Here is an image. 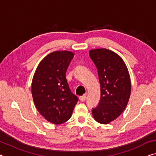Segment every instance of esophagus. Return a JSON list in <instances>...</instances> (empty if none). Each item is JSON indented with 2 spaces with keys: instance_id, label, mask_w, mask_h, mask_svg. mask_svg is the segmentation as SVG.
I'll return each instance as SVG.
<instances>
[{
  "instance_id": "34e87169",
  "label": "esophagus",
  "mask_w": 156,
  "mask_h": 156,
  "mask_svg": "<svg viewBox=\"0 0 156 156\" xmlns=\"http://www.w3.org/2000/svg\"><path fill=\"white\" fill-rule=\"evenodd\" d=\"M86 98H87V97H86L85 95H84V96H80V97H79V100H80L81 102H83V101H84V100H86Z\"/></svg>"
}]
</instances>
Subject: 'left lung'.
<instances>
[{"mask_svg":"<svg viewBox=\"0 0 156 156\" xmlns=\"http://www.w3.org/2000/svg\"><path fill=\"white\" fill-rule=\"evenodd\" d=\"M98 69L100 84V100L92 109L98 122L108 124L115 120L125 109L131 94L129 72L122 58L107 49L89 51Z\"/></svg>","mask_w":156,"mask_h":156,"instance_id":"left-lung-1","label":"left lung"}]
</instances>
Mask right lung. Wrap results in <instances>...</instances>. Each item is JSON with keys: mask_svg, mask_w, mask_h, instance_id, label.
<instances>
[{"mask_svg": "<svg viewBox=\"0 0 156 156\" xmlns=\"http://www.w3.org/2000/svg\"><path fill=\"white\" fill-rule=\"evenodd\" d=\"M73 56L67 51L51 53L41 60L33 77L31 94L36 109L55 125L69 119L78 101L65 76Z\"/></svg>", "mask_w": 156, "mask_h": 156, "instance_id": "right-lung-1", "label": "right lung"}]
</instances>
